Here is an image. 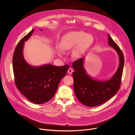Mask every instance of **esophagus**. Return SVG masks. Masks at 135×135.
Wrapping results in <instances>:
<instances>
[{"instance_id":"esophagus-1","label":"esophagus","mask_w":135,"mask_h":135,"mask_svg":"<svg viewBox=\"0 0 135 135\" xmlns=\"http://www.w3.org/2000/svg\"><path fill=\"white\" fill-rule=\"evenodd\" d=\"M73 69H71V68H69L68 70V73L69 74H71L72 73H73Z\"/></svg>"}]
</instances>
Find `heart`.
<instances>
[{
  "label": "heart",
  "mask_w": 135,
  "mask_h": 135,
  "mask_svg": "<svg viewBox=\"0 0 135 135\" xmlns=\"http://www.w3.org/2000/svg\"><path fill=\"white\" fill-rule=\"evenodd\" d=\"M93 42V37L90 34L83 32H71L66 35L60 44V48L63 51H69L74 47L72 55L75 58H79ZM59 56L61 52H57Z\"/></svg>",
  "instance_id": "b5f03b06"
}]
</instances>
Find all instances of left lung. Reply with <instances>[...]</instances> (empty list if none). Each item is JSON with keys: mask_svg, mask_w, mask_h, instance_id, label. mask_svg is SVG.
<instances>
[{"mask_svg": "<svg viewBox=\"0 0 135 135\" xmlns=\"http://www.w3.org/2000/svg\"><path fill=\"white\" fill-rule=\"evenodd\" d=\"M108 45L113 47L119 57L117 71L110 79L97 80L89 75L84 67L85 57L73 64L74 89L76 97L84 105L94 107L109 100L120 89L124 66V56L119 46L108 34Z\"/></svg>", "mask_w": 135, "mask_h": 135, "instance_id": "obj_1", "label": "left lung"}]
</instances>
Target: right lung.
<instances>
[{
    "label": "right lung",
    "mask_w": 135,
    "mask_h": 135,
    "mask_svg": "<svg viewBox=\"0 0 135 135\" xmlns=\"http://www.w3.org/2000/svg\"><path fill=\"white\" fill-rule=\"evenodd\" d=\"M33 31L32 29L17 44L13 56V69L18 90L31 102L42 104L53 98L69 66L45 64L37 67L28 64L24 58L23 49L25 42Z\"/></svg>",
    "instance_id": "1"
}]
</instances>
